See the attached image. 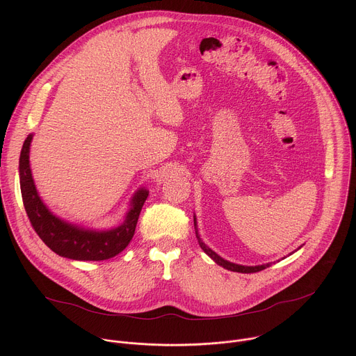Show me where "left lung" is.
Listing matches in <instances>:
<instances>
[{
  "label": "left lung",
  "instance_id": "obj_1",
  "mask_svg": "<svg viewBox=\"0 0 356 356\" xmlns=\"http://www.w3.org/2000/svg\"><path fill=\"white\" fill-rule=\"evenodd\" d=\"M194 229H195V236H197V241L201 246V249L204 250L207 255L220 266H222L224 269H228L231 272H239V273H255V272H259V270H264L266 268H269L272 264H265V265H257V266H245V265H238V264H232L224 258H221L218 253H216L211 248H209L204 242H202V239L200 238V234H198V228H197V220H195V216H194ZM300 249V248H298Z\"/></svg>",
  "mask_w": 356,
  "mask_h": 356
}]
</instances>
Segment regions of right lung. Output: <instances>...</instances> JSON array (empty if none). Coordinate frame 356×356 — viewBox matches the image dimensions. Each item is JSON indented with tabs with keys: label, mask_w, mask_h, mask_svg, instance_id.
<instances>
[{
	"label": "right lung",
	"mask_w": 356,
	"mask_h": 356,
	"mask_svg": "<svg viewBox=\"0 0 356 356\" xmlns=\"http://www.w3.org/2000/svg\"><path fill=\"white\" fill-rule=\"evenodd\" d=\"M33 134L22 145L19 156V184L24 207L39 238L59 257L73 261H106L122 252L131 242L149 191L142 187L129 201V210L121 225L111 229H92L62 220L50 211L40 198L31 170L29 152Z\"/></svg>",
	"instance_id": "1"
}]
</instances>
